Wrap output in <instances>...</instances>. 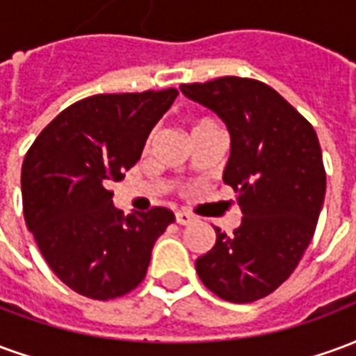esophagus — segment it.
<instances>
[{
	"label": "esophagus",
	"mask_w": 356,
	"mask_h": 356,
	"mask_svg": "<svg viewBox=\"0 0 356 356\" xmlns=\"http://www.w3.org/2000/svg\"><path fill=\"white\" fill-rule=\"evenodd\" d=\"M175 221L179 225H191L194 221V216H191L188 211H177L175 213Z\"/></svg>",
	"instance_id": "34e87169"
}]
</instances>
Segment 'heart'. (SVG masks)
Instances as JSON below:
<instances>
[{
  "label": "heart",
  "instance_id": "heart-1",
  "mask_svg": "<svg viewBox=\"0 0 356 356\" xmlns=\"http://www.w3.org/2000/svg\"><path fill=\"white\" fill-rule=\"evenodd\" d=\"M217 122L213 118L209 116H198V118H193L191 120V127H193V133L194 131H202V129H208V127H216Z\"/></svg>",
  "mask_w": 356,
  "mask_h": 356
}]
</instances>
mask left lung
<instances>
[{
	"label": "left lung",
	"mask_w": 356,
	"mask_h": 356,
	"mask_svg": "<svg viewBox=\"0 0 356 356\" xmlns=\"http://www.w3.org/2000/svg\"><path fill=\"white\" fill-rule=\"evenodd\" d=\"M181 91L227 124L223 181L244 213L232 234L216 227V246L196 259V273L225 301L252 303L273 293L311 244L326 193L318 137L263 81L225 76Z\"/></svg>",
	"instance_id": "1"
}]
</instances>
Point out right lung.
I'll return each instance as SVG.
<instances>
[{
  "mask_svg": "<svg viewBox=\"0 0 356 356\" xmlns=\"http://www.w3.org/2000/svg\"><path fill=\"white\" fill-rule=\"evenodd\" d=\"M177 89L93 95L63 110L26 152L22 208L51 270L81 296L122 298L147 275L168 208L125 217L110 185L140 158Z\"/></svg>",
  "mask_w": 356,
  "mask_h": 356,
  "instance_id": "right-lung-1",
  "label": "right lung"
}]
</instances>
